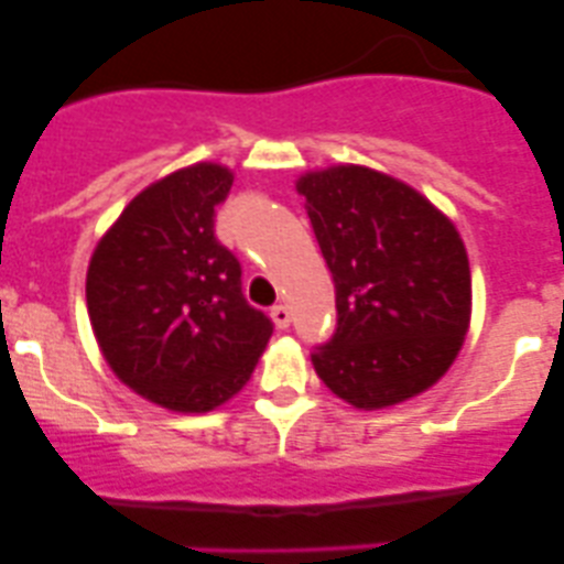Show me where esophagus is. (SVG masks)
<instances>
[{"mask_svg": "<svg viewBox=\"0 0 564 564\" xmlns=\"http://www.w3.org/2000/svg\"><path fill=\"white\" fill-rule=\"evenodd\" d=\"M270 316H272V322H275L278 329H286L289 322H292V311H289L286 305H275V308L270 311Z\"/></svg>", "mask_w": 564, "mask_h": 564, "instance_id": "34e87169", "label": "esophagus"}]
</instances>
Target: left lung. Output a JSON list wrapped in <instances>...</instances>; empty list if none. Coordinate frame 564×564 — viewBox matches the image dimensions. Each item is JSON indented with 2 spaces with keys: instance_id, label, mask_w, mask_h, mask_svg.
I'll use <instances>...</instances> for the list:
<instances>
[{
  "instance_id": "left-lung-1",
  "label": "left lung",
  "mask_w": 564,
  "mask_h": 564,
  "mask_svg": "<svg viewBox=\"0 0 564 564\" xmlns=\"http://www.w3.org/2000/svg\"><path fill=\"white\" fill-rule=\"evenodd\" d=\"M333 272L338 327L311 360L357 409L401 403L445 377L464 344L471 275L456 226L414 187L366 166L300 176Z\"/></svg>"
}]
</instances>
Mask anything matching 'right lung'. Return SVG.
Masks as SVG:
<instances>
[{
    "label": "right lung",
    "mask_w": 564,
    "mask_h": 564,
    "mask_svg": "<svg viewBox=\"0 0 564 564\" xmlns=\"http://www.w3.org/2000/svg\"><path fill=\"white\" fill-rule=\"evenodd\" d=\"M235 176L196 163L141 191L95 248L87 308L111 371L172 412H209L242 390L272 322L242 294L215 237Z\"/></svg>",
    "instance_id": "add662e5"
}]
</instances>
